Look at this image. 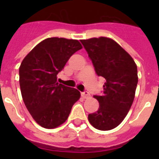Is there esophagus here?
Wrapping results in <instances>:
<instances>
[{"mask_svg":"<svg viewBox=\"0 0 159 159\" xmlns=\"http://www.w3.org/2000/svg\"><path fill=\"white\" fill-rule=\"evenodd\" d=\"M82 96L84 98V99H88V98H89L90 97V93L88 92V91H84L82 93Z\"/></svg>","mask_w":159,"mask_h":159,"instance_id":"34e87169","label":"esophagus"}]
</instances>
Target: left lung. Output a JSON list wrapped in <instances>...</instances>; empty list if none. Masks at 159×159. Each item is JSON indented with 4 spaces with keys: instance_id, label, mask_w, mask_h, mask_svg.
<instances>
[{
    "instance_id": "obj_1",
    "label": "left lung",
    "mask_w": 159,
    "mask_h": 159,
    "mask_svg": "<svg viewBox=\"0 0 159 159\" xmlns=\"http://www.w3.org/2000/svg\"><path fill=\"white\" fill-rule=\"evenodd\" d=\"M95 72L106 79L103 94L94 95L100 107L89 115L95 129L111 130L123 122L133 104L138 83L137 66L132 57L111 38L81 40Z\"/></svg>"
}]
</instances>
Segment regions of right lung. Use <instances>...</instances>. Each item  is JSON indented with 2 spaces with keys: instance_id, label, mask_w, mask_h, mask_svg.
<instances>
[{
  "instance_id": "obj_1",
  "label": "right lung",
  "mask_w": 159,
  "mask_h": 159,
  "mask_svg": "<svg viewBox=\"0 0 159 159\" xmlns=\"http://www.w3.org/2000/svg\"><path fill=\"white\" fill-rule=\"evenodd\" d=\"M83 47L77 40L51 37L41 42L23 59L19 85L23 100L34 120L46 129L66 121L80 92L58 83V73Z\"/></svg>"
}]
</instances>
